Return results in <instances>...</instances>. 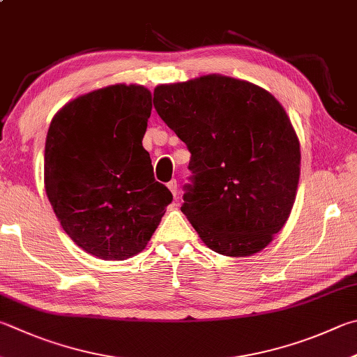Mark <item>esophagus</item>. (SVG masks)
<instances>
[{
    "mask_svg": "<svg viewBox=\"0 0 357 357\" xmlns=\"http://www.w3.org/2000/svg\"><path fill=\"white\" fill-rule=\"evenodd\" d=\"M167 187H168V190L173 193V197L178 195V183H176V179H172L170 183L167 184Z\"/></svg>",
    "mask_w": 357,
    "mask_h": 357,
    "instance_id": "34e87169",
    "label": "esophagus"
}]
</instances>
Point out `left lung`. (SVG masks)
Instances as JSON below:
<instances>
[{
  "mask_svg": "<svg viewBox=\"0 0 357 357\" xmlns=\"http://www.w3.org/2000/svg\"><path fill=\"white\" fill-rule=\"evenodd\" d=\"M154 109L190 151L181 206L212 251L243 257L286 225L300 179V142L284 107L222 75L154 89Z\"/></svg>",
  "mask_w": 357,
  "mask_h": 357,
  "instance_id": "1",
  "label": "left lung"
}]
</instances>
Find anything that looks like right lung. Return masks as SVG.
<instances>
[{
	"label": "right lung",
	"mask_w": 357,
	"mask_h": 357,
	"mask_svg": "<svg viewBox=\"0 0 357 357\" xmlns=\"http://www.w3.org/2000/svg\"><path fill=\"white\" fill-rule=\"evenodd\" d=\"M151 109L150 90L116 84L70 101L51 121L45 190L63 231L89 255H137L172 203L142 145Z\"/></svg>",
	"instance_id": "right-lung-1"
}]
</instances>
